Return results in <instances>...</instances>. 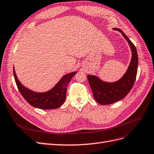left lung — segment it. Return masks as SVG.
<instances>
[{
	"mask_svg": "<svg viewBox=\"0 0 154 154\" xmlns=\"http://www.w3.org/2000/svg\"><path fill=\"white\" fill-rule=\"evenodd\" d=\"M113 29L120 32L128 41L132 51V58L126 72L116 82H106L95 75H88V81L95 100L103 105L116 103L126 96L133 86L138 70V58L135 45L121 30L117 28Z\"/></svg>",
	"mask_w": 154,
	"mask_h": 154,
	"instance_id": "left-lung-1",
	"label": "left lung"
}]
</instances>
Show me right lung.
Listing matches in <instances>:
<instances>
[{
    "instance_id": "obj_1",
    "label": "right lung",
    "mask_w": 154,
    "mask_h": 154,
    "mask_svg": "<svg viewBox=\"0 0 154 154\" xmlns=\"http://www.w3.org/2000/svg\"><path fill=\"white\" fill-rule=\"evenodd\" d=\"M76 73V72H74L66 74L54 88L48 91L37 93L23 86L18 79L13 68L15 82L21 95L30 105L33 107L43 110L56 109L63 104L66 99V87Z\"/></svg>"
}]
</instances>
